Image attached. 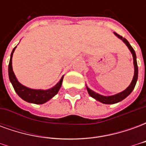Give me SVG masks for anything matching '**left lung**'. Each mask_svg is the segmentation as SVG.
Wrapping results in <instances>:
<instances>
[{
    "label": "left lung",
    "instance_id": "left-lung-1",
    "mask_svg": "<svg viewBox=\"0 0 146 146\" xmlns=\"http://www.w3.org/2000/svg\"><path fill=\"white\" fill-rule=\"evenodd\" d=\"M115 33V35L117 36L119 39H121L126 44V45L128 47L129 50L131 52L132 55H133V59H134V66H135V75H134V77H133V80H132L131 84L129 85V87L127 88L124 90L123 92H120L119 94L115 95H112V96H103V95H101L98 94V93H95V92H93L92 90H90L88 88H87L88 89V94L92 98H94L95 99H96L97 101L100 102L102 103H104V104H114V103H117L123 100L126 97H127L131 92L134 90L135 87V84H136V82H137V80H138V65H137V60H136V54H135V50L133 49L131 44H129V42L126 40L125 38H123V36H121L119 34H117L116 33Z\"/></svg>",
    "mask_w": 146,
    "mask_h": 146
}]
</instances>
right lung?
Listing matches in <instances>:
<instances>
[{
	"mask_svg": "<svg viewBox=\"0 0 146 146\" xmlns=\"http://www.w3.org/2000/svg\"><path fill=\"white\" fill-rule=\"evenodd\" d=\"M16 47H15L14 49L12 50V52L11 54V58H10V62L8 65V76H9V80L11 81V84L14 88L15 91L17 93L18 95L23 98L25 101L30 102V103H34V104H43L48 100H50L52 97H54L56 95L58 92L59 91L63 76L61 78L59 82L56 85L53 87L52 88L48 89V90H34V89L28 88L25 86L22 85L19 82L15 76L14 72L12 70V65H11V58L13 55L15 49Z\"/></svg>",
	"mask_w": 146,
	"mask_h": 146,
	"instance_id": "1",
	"label": "right lung"
}]
</instances>
